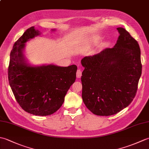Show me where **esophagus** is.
I'll list each match as a JSON object with an SVG mask.
<instances>
[{"mask_svg": "<svg viewBox=\"0 0 149 149\" xmlns=\"http://www.w3.org/2000/svg\"><path fill=\"white\" fill-rule=\"evenodd\" d=\"M82 75V71L80 69H78L77 73H76V76L77 78H80Z\"/></svg>", "mask_w": 149, "mask_h": 149, "instance_id": "34e87169", "label": "esophagus"}]
</instances>
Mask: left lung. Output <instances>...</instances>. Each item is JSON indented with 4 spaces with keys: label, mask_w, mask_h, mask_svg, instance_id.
Wrapping results in <instances>:
<instances>
[{
    "label": "left lung",
    "mask_w": 149,
    "mask_h": 149,
    "mask_svg": "<svg viewBox=\"0 0 149 149\" xmlns=\"http://www.w3.org/2000/svg\"><path fill=\"white\" fill-rule=\"evenodd\" d=\"M113 48L81 60L82 98L87 108L99 116L115 115L134 98L141 74V52L137 41L122 27Z\"/></svg>",
    "instance_id": "obj_1"
}]
</instances>
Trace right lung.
<instances>
[{
	"mask_svg": "<svg viewBox=\"0 0 149 149\" xmlns=\"http://www.w3.org/2000/svg\"><path fill=\"white\" fill-rule=\"evenodd\" d=\"M55 29H52L54 31ZM40 35L31 27L14 44L10 53L8 79L19 105L26 112L47 116L57 111L76 79L77 67L54 65L32 66L24 54L26 43Z\"/></svg>",
	"mask_w": 149,
	"mask_h": 149,
	"instance_id": "obj_1",
	"label": "right lung"
}]
</instances>
